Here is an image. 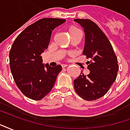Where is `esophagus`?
I'll return each mask as SVG.
<instances>
[{
  "label": "esophagus",
  "instance_id": "34e87169",
  "mask_svg": "<svg viewBox=\"0 0 130 130\" xmlns=\"http://www.w3.org/2000/svg\"><path fill=\"white\" fill-rule=\"evenodd\" d=\"M68 65H66V64H62V68H66V67H68Z\"/></svg>",
  "mask_w": 130,
  "mask_h": 130
}]
</instances>
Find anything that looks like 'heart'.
<instances>
[{
  "mask_svg": "<svg viewBox=\"0 0 130 130\" xmlns=\"http://www.w3.org/2000/svg\"><path fill=\"white\" fill-rule=\"evenodd\" d=\"M68 32H69L70 35V37L71 36H72V35H75L76 33H77V32H80V30H79L76 27L73 26V25H70V26H68Z\"/></svg>",
  "mask_w": 130,
  "mask_h": 130,
  "instance_id": "heart-1",
  "label": "heart"
}]
</instances>
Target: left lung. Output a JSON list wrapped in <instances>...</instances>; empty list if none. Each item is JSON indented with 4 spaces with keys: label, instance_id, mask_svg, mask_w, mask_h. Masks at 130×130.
<instances>
[{
    "label": "left lung",
    "instance_id": "obj_1",
    "mask_svg": "<svg viewBox=\"0 0 130 130\" xmlns=\"http://www.w3.org/2000/svg\"><path fill=\"white\" fill-rule=\"evenodd\" d=\"M84 30L85 46L83 54L86 56L90 73H81L74 80V90L79 97L87 101L103 97L116 81L119 70L117 57L111 42L98 25L89 19H76Z\"/></svg>",
    "mask_w": 130,
    "mask_h": 130
}]
</instances>
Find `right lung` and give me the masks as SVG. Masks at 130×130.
I'll use <instances>...</instances> for the list:
<instances>
[{"label": "right lung", "mask_w": 130, "mask_h": 130, "mask_svg": "<svg viewBox=\"0 0 130 130\" xmlns=\"http://www.w3.org/2000/svg\"><path fill=\"white\" fill-rule=\"evenodd\" d=\"M65 19L44 18L26 28L13 42L10 52V66L13 78L27 98L40 100L51 92L60 65L51 67L42 63L41 54L47 48L51 33Z\"/></svg>", "instance_id": "add662e5"}]
</instances>
